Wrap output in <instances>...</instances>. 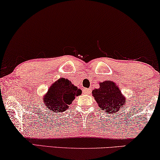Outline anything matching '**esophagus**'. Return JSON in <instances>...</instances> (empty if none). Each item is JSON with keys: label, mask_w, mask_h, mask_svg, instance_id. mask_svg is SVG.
Instances as JSON below:
<instances>
[{"label": "esophagus", "mask_w": 160, "mask_h": 160, "mask_svg": "<svg viewBox=\"0 0 160 160\" xmlns=\"http://www.w3.org/2000/svg\"><path fill=\"white\" fill-rule=\"evenodd\" d=\"M83 92H84V94H87V95H89V94H91V89L84 88V89H83Z\"/></svg>", "instance_id": "obj_1"}]
</instances>
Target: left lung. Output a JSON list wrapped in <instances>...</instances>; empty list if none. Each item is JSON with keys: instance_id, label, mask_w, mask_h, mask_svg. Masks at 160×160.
<instances>
[{"instance_id": "1", "label": "left lung", "mask_w": 160, "mask_h": 160, "mask_svg": "<svg viewBox=\"0 0 160 160\" xmlns=\"http://www.w3.org/2000/svg\"><path fill=\"white\" fill-rule=\"evenodd\" d=\"M100 87L92 90V96L102 111L115 113L125 106L126 98L112 81L100 82Z\"/></svg>"}]
</instances>
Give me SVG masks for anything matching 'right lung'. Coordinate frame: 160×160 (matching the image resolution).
Instances as JSON below:
<instances>
[{"instance_id":"obj_1","label":"right lung","mask_w":160,"mask_h":160,"mask_svg":"<svg viewBox=\"0 0 160 160\" xmlns=\"http://www.w3.org/2000/svg\"><path fill=\"white\" fill-rule=\"evenodd\" d=\"M82 95V89L65 78H60L49 87L43 95V102L50 111H65L69 108L75 98Z\"/></svg>"}]
</instances>
